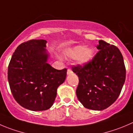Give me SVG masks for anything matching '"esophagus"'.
<instances>
[{
	"label": "esophagus",
	"mask_w": 133,
	"mask_h": 133,
	"mask_svg": "<svg viewBox=\"0 0 133 133\" xmlns=\"http://www.w3.org/2000/svg\"><path fill=\"white\" fill-rule=\"evenodd\" d=\"M72 73V71L71 69H68L67 70V74L68 75H70V74H71Z\"/></svg>",
	"instance_id": "esophagus-1"
}]
</instances>
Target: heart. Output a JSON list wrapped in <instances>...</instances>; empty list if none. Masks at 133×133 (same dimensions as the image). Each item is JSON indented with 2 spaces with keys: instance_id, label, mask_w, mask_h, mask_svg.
<instances>
[{
  "instance_id": "1",
  "label": "heart",
  "mask_w": 133,
  "mask_h": 133,
  "mask_svg": "<svg viewBox=\"0 0 133 133\" xmlns=\"http://www.w3.org/2000/svg\"><path fill=\"white\" fill-rule=\"evenodd\" d=\"M94 51L91 48L77 45L67 51V55L72 59H77L78 63L85 64L89 63L93 57Z\"/></svg>"
}]
</instances>
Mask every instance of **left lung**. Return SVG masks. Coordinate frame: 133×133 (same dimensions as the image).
Returning a JSON list of instances; mask_svg holds the SVG:
<instances>
[{"label": "left lung", "mask_w": 133, "mask_h": 133, "mask_svg": "<svg viewBox=\"0 0 133 133\" xmlns=\"http://www.w3.org/2000/svg\"><path fill=\"white\" fill-rule=\"evenodd\" d=\"M97 48L99 51L91 61L72 69L79 78L76 95L79 102L88 109L102 110L118 98L125 81L126 70L117 47L99 40Z\"/></svg>", "instance_id": "left-lung-1"}]
</instances>
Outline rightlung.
Listing matches in <instances>:
<instances>
[{
	"mask_svg": "<svg viewBox=\"0 0 133 133\" xmlns=\"http://www.w3.org/2000/svg\"><path fill=\"white\" fill-rule=\"evenodd\" d=\"M46 43L45 40L22 43L8 65V79L14 98L21 107L32 111L51 108L58 87L66 76V69L57 70L48 63Z\"/></svg>",
	"mask_w": 133,
	"mask_h": 133,
	"instance_id": "1",
	"label": "right lung"
}]
</instances>
